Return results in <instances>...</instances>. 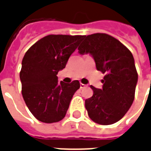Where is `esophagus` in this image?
<instances>
[{
	"label": "esophagus",
	"instance_id": "obj_1",
	"mask_svg": "<svg viewBox=\"0 0 151 151\" xmlns=\"http://www.w3.org/2000/svg\"><path fill=\"white\" fill-rule=\"evenodd\" d=\"M87 86L86 85H85V84H83V83H80V88L81 89H83V88H86Z\"/></svg>",
	"mask_w": 151,
	"mask_h": 151
}]
</instances>
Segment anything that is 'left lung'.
Segmentation results:
<instances>
[{
  "instance_id": "left-lung-1",
  "label": "left lung",
  "mask_w": 151,
  "mask_h": 151,
  "mask_svg": "<svg viewBox=\"0 0 151 151\" xmlns=\"http://www.w3.org/2000/svg\"><path fill=\"white\" fill-rule=\"evenodd\" d=\"M78 50L81 55L89 53L97 70L105 74L103 89L91 86L93 96L85 101L89 118L101 125L116 123L134 102L138 80L134 56L119 41L104 33L86 36Z\"/></svg>"
}]
</instances>
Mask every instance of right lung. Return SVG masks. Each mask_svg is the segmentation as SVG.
I'll list each match as a JSON object with an SVG mask.
<instances>
[{
	"instance_id": "obj_1",
	"label": "right lung",
	"mask_w": 151,
	"mask_h": 151,
	"mask_svg": "<svg viewBox=\"0 0 151 151\" xmlns=\"http://www.w3.org/2000/svg\"><path fill=\"white\" fill-rule=\"evenodd\" d=\"M83 38L84 35H49L35 42L24 56L20 72L22 96L39 121L56 123L66 114L80 84L78 80L58 83L57 74L65 67Z\"/></svg>"
}]
</instances>
